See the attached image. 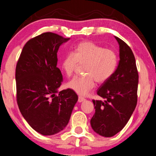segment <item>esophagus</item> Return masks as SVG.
Here are the masks:
<instances>
[{
	"instance_id": "34e87169",
	"label": "esophagus",
	"mask_w": 156,
	"mask_h": 156,
	"mask_svg": "<svg viewBox=\"0 0 156 156\" xmlns=\"http://www.w3.org/2000/svg\"><path fill=\"white\" fill-rule=\"evenodd\" d=\"M85 101V98H84L83 97L79 96V98H78V102H80V103H81V102Z\"/></svg>"
}]
</instances>
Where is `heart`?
Segmentation results:
<instances>
[{"label": "heart", "instance_id": "b5f03b06", "mask_svg": "<svg viewBox=\"0 0 156 156\" xmlns=\"http://www.w3.org/2000/svg\"><path fill=\"white\" fill-rule=\"evenodd\" d=\"M118 57L113 49L104 48L93 41L79 43L73 53H68L61 61V68L68 77L74 75L79 65H84L83 76L75 77L68 87L80 96L92 90L96 82L102 84L112 77L116 71Z\"/></svg>", "mask_w": 156, "mask_h": 156}]
</instances>
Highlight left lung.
Wrapping results in <instances>:
<instances>
[{"mask_svg":"<svg viewBox=\"0 0 156 156\" xmlns=\"http://www.w3.org/2000/svg\"><path fill=\"white\" fill-rule=\"evenodd\" d=\"M115 37L120 45L118 66L97 90L105 100H93L96 112L90 120L93 131L105 137L113 136L123 129L137 103L139 74L134 55L125 41Z\"/></svg>","mask_w":156,"mask_h":156,"instance_id":"1","label":"left lung"}]
</instances>
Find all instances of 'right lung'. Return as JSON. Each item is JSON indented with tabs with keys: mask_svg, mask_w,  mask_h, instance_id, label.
Returning <instances> with one entry per match:
<instances>
[{
	"mask_svg": "<svg viewBox=\"0 0 156 156\" xmlns=\"http://www.w3.org/2000/svg\"><path fill=\"white\" fill-rule=\"evenodd\" d=\"M69 38L43 33L23 47L16 66V102L27 123L44 136L65 129L78 96L70 88L58 93L63 81L57 67L60 46Z\"/></svg>",
	"mask_w": 156,
	"mask_h": 156,
	"instance_id": "right-lung-1",
	"label": "right lung"
}]
</instances>
